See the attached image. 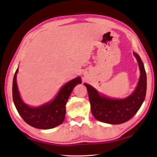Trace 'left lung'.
I'll return each mask as SVG.
<instances>
[{
    "mask_svg": "<svg viewBox=\"0 0 157 157\" xmlns=\"http://www.w3.org/2000/svg\"><path fill=\"white\" fill-rule=\"evenodd\" d=\"M133 56L138 62L140 76L136 90L127 98L123 100L107 98L99 94L92 86L84 83L88 91L91 113L101 122L113 124L125 123L137 113L144 101L147 86L145 68L140 56L135 52Z\"/></svg>",
    "mask_w": 157,
    "mask_h": 157,
    "instance_id": "1",
    "label": "left lung"
}]
</instances>
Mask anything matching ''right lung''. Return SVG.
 Masks as SVG:
<instances>
[{"label":"right lung","mask_w":157,"mask_h":157,"mask_svg":"<svg viewBox=\"0 0 157 157\" xmlns=\"http://www.w3.org/2000/svg\"><path fill=\"white\" fill-rule=\"evenodd\" d=\"M16 70L13 81V100L16 109L25 123L41 129H52L59 125L65 119L66 104L73 89L81 83V78L76 77L63 86L54 100L38 107H30L21 100L18 91Z\"/></svg>","instance_id":"obj_1"}]
</instances>
